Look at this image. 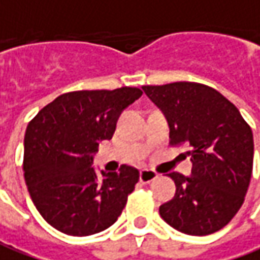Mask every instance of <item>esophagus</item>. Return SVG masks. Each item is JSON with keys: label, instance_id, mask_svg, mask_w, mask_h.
Listing matches in <instances>:
<instances>
[{"label": "esophagus", "instance_id": "esophagus-1", "mask_svg": "<svg viewBox=\"0 0 260 260\" xmlns=\"http://www.w3.org/2000/svg\"><path fill=\"white\" fill-rule=\"evenodd\" d=\"M155 178H158V174L155 171H152V170H142V171L139 173V180H141V183L148 184L151 183V181H154Z\"/></svg>", "mask_w": 260, "mask_h": 260}]
</instances>
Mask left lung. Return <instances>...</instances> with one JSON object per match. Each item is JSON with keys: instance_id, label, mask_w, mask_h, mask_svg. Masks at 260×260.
<instances>
[{"instance_id": "8db88e82", "label": "left lung", "mask_w": 260, "mask_h": 260, "mask_svg": "<svg viewBox=\"0 0 260 260\" xmlns=\"http://www.w3.org/2000/svg\"><path fill=\"white\" fill-rule=\"evenodd\" d=\"M166 115L170 144H187L191 175L170 173L175 196L159 207L171 228L191 236L217 232L245 202L253 168V134L239 109L210 86L175 82L142 86Z\"/></svg>"}]
</instances>
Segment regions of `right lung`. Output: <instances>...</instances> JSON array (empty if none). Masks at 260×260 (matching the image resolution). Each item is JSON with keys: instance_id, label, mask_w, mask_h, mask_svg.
I'll use <instances>...</instances> for the list:
<instances>
[{"instance_id": "right-lung-1", "label": "right lung", "mask_w": 260, "mask_h": 260, "mask_svg": "<svg viewBox=\"0 0 260 260\" xmlns=\"http://www.w3.org/2000/svg\"><path fill=\"white\" fill-rule=\"evenodd\" d=\"M138 87L60 94L32 118L24 138V178L43 219L70 236L99 233L118 220L139 171L121 166L102 177L92 166L121 112L141 98Z\"/></svg>"}]
</instances>
